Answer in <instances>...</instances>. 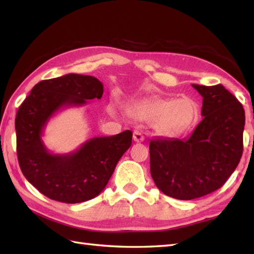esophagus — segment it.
I'll return each mask as SVG.
<instances>
[{
  "instance_id": "obj_1",
  "label": "esophagus",
  "mask_w": 254,
  "mask_h": 254,
  "mask_svg": "<svg viewBox=\"0 0 254 254\" xmlns=\"http://www.w3.org/2000/svg\"><path fill=\"white\" fill-rule=\"evenodd\" d=\"M133 139L135 142H137V143L143 142L144 139H145V137H144V134L142 133V131L134 130V132H133Z\"/></svg>"
}]
</instances>
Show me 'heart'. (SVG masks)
<instances>
[{
    "mask_svg": "<svg viewBox=\"0 0 254 254\" xmlns=\"http://www.w3.org/2000/svg\"><path fill=\"white\" fill-rule=\"evenodd\" d=\"M130 115L138 121L150 122L156 134L172 137L190 128L197 119V108L189 98H156L133 106Z\"/></svg>",
    "mask_w": 254,
    "mask_h": 254,
    "instance_id": "heart-1",
    "label": "heart"
}]
</instances>
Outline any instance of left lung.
<instances>
[{"label": "left lung", "instance_id": "obj_1", "mask_svg": "<svg viewBox=\"0 0 254 254\" xmlns=\"http://www.w3.org/2000/svg\"><path fill=\"white\" fill-rule=\"evenodd\" d=\"M203 97L202 121L189 138H154L150 175L166 195L193 199L216 191L244 150L245 110L223 85H192Z\"/></svg>", "mask_w": 254, "mask_h": 254}]
</instances>
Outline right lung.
I'll return each mask as SVG.
<instances>
[{
    "label": "right lung",
    "instance_id": "1",
    "mask_svg": "<svg viewBox=\"0 0 254 254\" xmlns=\"http://www.w3.org/2000/svg\"><path fill=\"white\" fill-rule=\"evenodd\" d=\"M104 86L88 75L66 74L41 80L23 101L15 119L20 170L38 191L55 201L82 203L104 190L118 161L130 148L132 132L88 139L73 153L58 155L47 149L42 133L59 110L100 99Z\"/></svg>",
    "mask_w": 254,
    "mask_h": 254
}]
</instances>
